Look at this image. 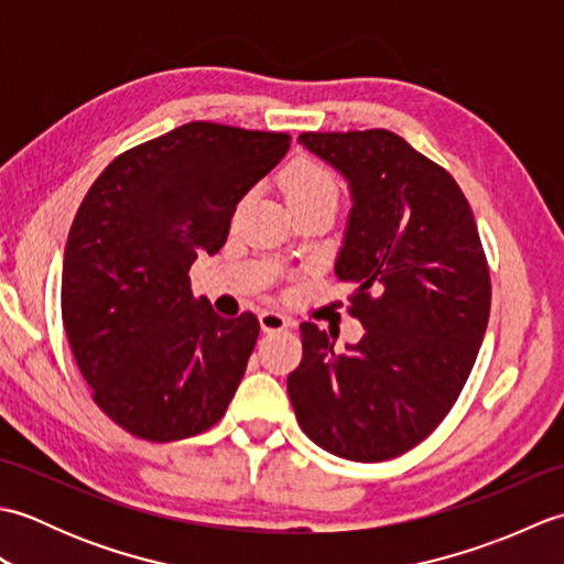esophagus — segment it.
<instances>
[{
  "instance_id": "1",
  "label": "esophagus",
  "mask_w": 564,
  "mask_h": 564,
  "mask_svg": "<svg viewBox=\"0 0 564 564\" xmlns=\"http://www.w3.org/2000/svg\"><path fill=\"white\" fill-rule=\"evenodd\" d=\"M259 325L263 332H281L285 327H291L293 322L285 315L275 313V310H263V313L259 315Z\"/></svg>"
}]
</instances>
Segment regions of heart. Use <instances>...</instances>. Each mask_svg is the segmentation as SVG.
<instances>
[{
  "label": "heart",
  "mask_w": 564,
  "mask_h": 564,
  "mask_svg": "<svg viewBox=\"0 0 564 564\" xmlns=\"http://www.w3.org/2000/svg\"><path fill=\"white\" fill-rule=\"evenodd\" d=\"M285 200L291 208L313 206V203H332L337 206L339 186L337 178L325 164L313 160H297L283 174Z\"/></svg>",
  "instance_id": "obj_1"
}]
</instances>
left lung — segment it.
Listing matches in <instances>:
<instances>
[{"instance_id": "1", "label": "left lung", "mask_w": 564, "mask_h": 564, "mask_svg": "<svg viewBox=\"0 0 564 564\" xmlns=\"http://www.w3.org/2000/svg\"><path fill=\"white\" fill-rule=\"evenodd\" d=\"M341 172L351 213L334 273L361 341L339 354L303 322L289 376L297 424L339 458L380 463L422 443L458 400L487 329L492 283L455 178L390 130L301 133Z\"/></svg>"}]
</instances>
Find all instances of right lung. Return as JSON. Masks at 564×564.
<instances>
[{
	"label": "right lung",
	"instance_id": "add662e5",
	"mask_svg": "<svg viewBox=\"0 0 564 564\" xmlns=\"http://www.w3.org/2000/svg\"><path fill=\"white\" fill-rule=\"evenodd\" d=\"M289 148V133L194 121L118 154L84 196L63 325L94 402L128 434H203L235 398L259 319L215 315L188 271L220 251L237 203Z\"/></svg>",
	"mask_w": 564,
	"mask_h": 564
}]
</instances>
